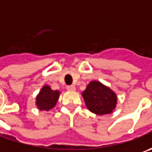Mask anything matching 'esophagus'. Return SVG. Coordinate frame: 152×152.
<instances>
[{
    "mask_svg": "<svg viewBox=\"0 0 152 152\" xmlns=\"http://www.w3.org/2000/svg\"><path fill=\"white\" fill-rule=\"evenodd\" d=\"M67 90L69 91H75V86L74 85H67Z\"/></svg>",
    "mask_w": 152,
    "mask_h": 152,
    "instance_id": "34e87169",
    "label": "esophagus"
}]
</instances>
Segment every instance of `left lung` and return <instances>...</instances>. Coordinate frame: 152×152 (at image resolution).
<instances>
[{
  "instance_id": "8db88e82",
  "label": "left lung",
  "mask_w": 152,
  "mask_h": 152,
  "mask_svg": "<svg viewBox=\"0 0 152 152\" xmlns=\"http://www.w3.org/2000/svg\"><path fill=\"white\" fill-rule=\"evenodd\" d=\"M82 95L86 107L94 113L108 114L115 109L117 103L115 93L98 81L91 82Z\"/></svg>"
}]
</instances>
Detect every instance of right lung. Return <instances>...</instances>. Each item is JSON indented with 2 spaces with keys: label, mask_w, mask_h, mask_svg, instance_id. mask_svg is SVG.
Listing matches in <instances>:
<instances>
[{
  "label": "right lung",
  "mask_w": 152,
  "mask_h": 152,
  "mask_svg": "<svg viewBox=\"0 0 152 152\" xmlns=\"http://www.w3.org/2000/svg\"><path fill=\"white\" fill-rule=\"evenodd\" d=\"M58 97L59 91H52L48 85H45L36 97V105L39 110L49 111L55 107Z\"/></svg>",
  "instance_id": "1"
}]
</instances>
